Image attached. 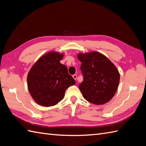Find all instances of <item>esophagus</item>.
Instances as JSON below:
<instances>
[{
  "mask_svg": "<svg viewBox=\"0 0 146 146\" xmlns=\"http://www.w3.org/2000/svg\"><path fill=\"white\" fill-rule=\"evenodd\" d=\"M73 78H74V80H76V79H77V75H76V74H73Z\"/></svg>",
  "mask_w": 146,
  "mask_h": 146,
  "instance_id": "1",
  "label": "esophagus"
}]
</instances>
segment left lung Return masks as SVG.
I'll return each mask as SVG.
<instances>
[{
	"label": "left lung",
	"mask_w": 146,
	"mask_h": 146,
	"mask_svg": "<svg viewBox=\"0 0 146 146\" xmlns=\"http://www.w3.org/2000/svg\"><path fill=\"white\" fill-rule=\"evenodd\" d=\"M82 63L83 81L79 88L83 98L96 105H102L113 98L119 82V73L113 63L98 52L78 54Z\"/></svg>",
	"instance_id": "1"
}]
</instances>
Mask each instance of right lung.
Segmentation results:
<instances>
[{
	"instance_id": "1",
	"label": "right lung",
	"mask_w": 146,
	"mask_h": 146,
	"mask_svg": "<svg viewBox=\"0 0 146 146\" xmlns=\"http://www.w3.org/2000/svg\"><path fill=\"white\" fill-rule=\"evenodd\" d=\"M63 54L50 52L42 56L32 66L28 77L29 93L36 103L54 106L63 99L66 89L75 84L66 66L60 63Z\"/></svg>"
}]
</instances>
